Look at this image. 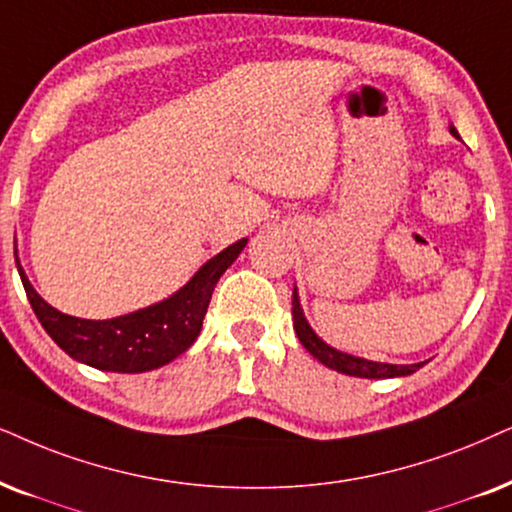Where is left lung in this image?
<instances>
[{
  "instance_id": "8db88e82",
  "label": "left lung",
  "mask_w": 512,
  "mask_h": 512,
  "mask_svg": "<svg viewBox=\"0 0 512 512\" xmlns=\"http://www.w3.org/2000/svg\"><path fill=\"white\" fill-rule=\"evenodd\" d=\"M451 136L459 138V131L454 126H449ZM291 315H294V329L298 341L303 343V348L308 350L310 355L315 357L317 362H322L324 367L338 371V374H348L357 378H395V376H409L423 367L426 362L416 364H388V362H374L364 360V357H355L343 353V350L331 348L329 343H324L320 336L315 334L313 327H310L308 320H305L301 298H298V289L294 287V296H291Z\"/></svg>"
}]
</instances>
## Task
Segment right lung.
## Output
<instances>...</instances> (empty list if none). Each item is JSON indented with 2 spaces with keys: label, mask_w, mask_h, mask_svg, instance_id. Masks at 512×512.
Returning a JSON list of instances; mask_svg holds the SVG:
<instances>
[{
  "label": "right lung",
  "mask_w": 512,
  "mask_h": 512,
  "mask_svg": "<svg viewBox=\"0 0 512 512\" xmlns=\"http://www.w3.org/2000/svg\"><path fill=\"white\" fill-rule=\"evenodd\" d=\"M247 242V237H242L209 258L176 294L164 301L112 320H82L61 313L37 294L18 256L16 268L37 320L72 360L101 371L141 374L164 367L195 343L216 282L237 261Z\"/></svg>",
  "instance_id": "add662e5"
}]
</instances>
